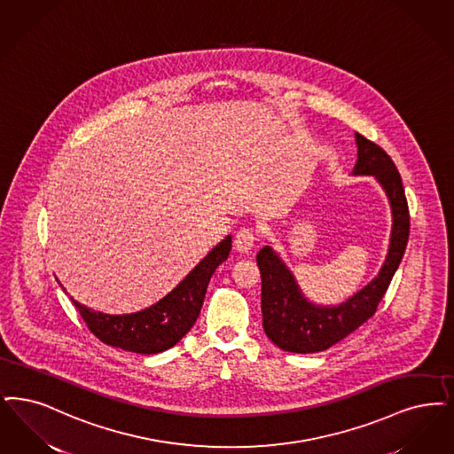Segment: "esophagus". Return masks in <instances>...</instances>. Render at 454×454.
Masks as SVG:
<instances>
[{
  "mask_svg": "<svg viewBox=\"0 0 454 454\" xmlns=\"http://www.w3.org/2000/svg\"><path fill=\"white\" fill-rule=\"evenodd\" d=\"M254 241H256V235H254L252 228H241L235 235V250L239 254H245L248 250L254 248Z\"/></svg>",
  "mask_w": 454,
  "mask_h": 454,
  "instance_id": "1",
  "label": "esophagus"
}]
</instances>
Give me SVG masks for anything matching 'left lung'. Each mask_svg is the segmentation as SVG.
Segmentation results:
<instances>
[{"mask_svg":"<svg viewBox=\"0 0 454 454\" xmlns=\"http://www.w3.org/2000/svg\"><path fill=\"white\" fill-rule=\"evenodd\" d=\"M358 160L355 176H375L392 206V236L387 260L377 278L338 308H319L301 294L294 275L270 247L256 254L262 275V314L267 336L284 351L316 353L336 345L362 326L379 308L392 277L399 269L409 241L411 216L399 170L388 153L375 142L355 133Z\"/></svg>","mask_w":454,"mask_h":454,"instance_id":"left-lung-1","label":"left lung"}]
</instances>
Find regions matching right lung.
<instances>
[{
  "mask_svg": "<svg viewBox=\"0 0 454 454\" xmlns=\"http://www.w3.org/2000/svg\"><path fill=\"white\" fill-rule=\"evenodd\" d=\"M230 252L231 236H226L174 291L145 310L111 316L88 309L73 299L74 306L92 334L103 343L140 355L160 353L177 345L194 326L207 284Z\"/></svg>",
  "mask_w": 454,
  "mask_h": 454,
  "instance_id": "add662e5",
  "label": "right lung"
}]
</instances>
